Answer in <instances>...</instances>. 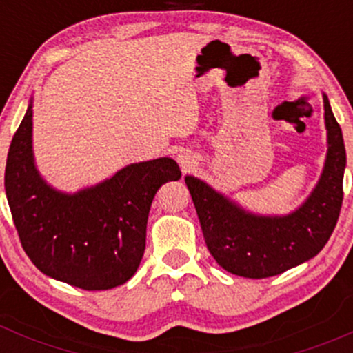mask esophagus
Masks as SVG:
<instances>
[{
    "label": "esophagus",
    "mask_w": 353,
    "mask_h": 353,
    "mask_svg": "<svg viewBox=\"0 0 353 353\" xmlns=\"http://www.w3.org/2000/svg\"><path fill=\"white\" fill-rule=\"evenodd\" d=\"M177 161H179L181 169H182V171H184V172H188L189 169H192V165L196 164V163H194V157L190 156L189 152H185V151L181 152L179 156H177Z\"/></svg>",
    "instance_id": "esophagus-1"
}]
</instances>
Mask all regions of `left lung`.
Returning <instances> with one entry per match:
<instances>
[{"label": "left lung", "instance_id": "left-lung-1", "mask_svg": "<svg viewBox=\"0 0 353 353\" xmlns=\"http://www.w3.org/2000/svg\"><path fill=\"white\" fill-rule=\"evenodd\" d=\"M329 152L317 188L297 212L287 217H255L208 184L185 177L204 241L217 264L247 279H267L309 261L327 244L343 201L345 145L342 129L323 96Z\"/></svg>", "mask_w": 353, "mask_h": 353}]
</instances>
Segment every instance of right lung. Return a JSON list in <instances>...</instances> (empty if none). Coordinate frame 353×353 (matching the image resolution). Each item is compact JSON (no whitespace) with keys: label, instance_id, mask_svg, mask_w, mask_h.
<instances>
[{"label":"right lung","instance_id":"1","mask_svg":"<svg viewBox=\"0 0 353 353\" xmlns=\"http://www.w3.org/2000/svg\"><path fill=\"white\" fill-rule=\"evenodd\" d=\"M28 108L6 159L5 189L19 242L43 274L83 290H108L134 275L157 189L181 179L169 157L131 164L74 196L44 184L31 152Z\"/></svg>","mask_w":353,"mask_h":353}]
</instances>
